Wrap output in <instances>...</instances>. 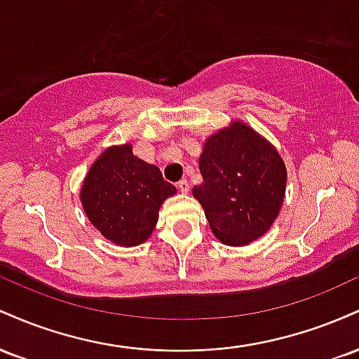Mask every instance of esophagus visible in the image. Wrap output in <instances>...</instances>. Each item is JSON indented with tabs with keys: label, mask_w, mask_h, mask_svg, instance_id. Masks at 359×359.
<instances>
[{
	"label": "esophagus",
	"mask_w": 359,
	"mask_h": 359,
	"mask_svg": "<svg viewBox=\"0 0 359 359\" xmlns=\"http://www.w3.org/2000/svg\"><path fill=\"white\" fill-rule=\"evenodd\" d=\"M177 189H179V191L182 192V194H187L189 189H191V187H189L187 180L182 179V180H179V182H177Z\"/></svg>",
	"instance_id": "34e87169"
}]
</instances>
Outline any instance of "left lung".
Wrapping results in <instances>:
<instances>
[{"mask_svg": "<svg viewBox=\"0 0 359 359\" xmlns=\"http://www.w3.org/2000/svg\"><path fill=\"white\" fill-rule=\"evenodd\" d=\"M199 168L204 180L192 194L217 240L245 246L269 231L287 185L285 163L270 142L233 121L205 140Z\"/></svg>", "mask_w": 359, "mask_h": 359, "instance_id": "left-lung-1", "label": "left lung"}]
</instances>
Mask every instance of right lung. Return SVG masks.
I'll list each match as a JSON object with an SVG mask.
<instances>
[{
    "label": "right lung",
    "mask_w": 359,
    "mask_h": 359,
    "mask_svg": "<svg viewBox=\"0 0 359 359\" xmlns=\"http://www.w3.org/2000/svg\"><path fill=\"white\" fill-rule=\"evenodd\" d=\"M175 185L163 180L156 165L133 155L130 143L109 147L93 163L81 189L86 216L106 240L137 246L150 238L158 209Z\"/></svg>",
    "instance_id": "obj_1"
}]
</instances>
